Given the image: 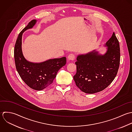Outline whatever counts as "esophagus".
Returning <instances> with one entry per match:
<instances>
[{"instance_id":"esophagus-1","label":"esophagus","mask_w":132,"mask_h":132,"mask_svg":"<svg viewBox=\"0 0 132 132\" xmlns=\"http://www.w3.org/2000/svg\"><path fill=\"white\" fill-rule=\"evenodd\" d=\"M75 55L72 53L69 54L67 56V59L69 61H73V60H75Z\"/></svg>"}]
</instances>
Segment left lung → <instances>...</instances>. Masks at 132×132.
Wrapping results in <instances>:
<instances>
[{
  "label": "left lung",
  "instance_id": "obj_1",
  "mask_svg": "<svg viewBox=\"0 0 132 132\" xmlns=\"http://www.w3.org/2000/svg\"><path fill=\"white\" fill-rule=\"evenodd\" d=\"M104 54L95 49L77 56V73L73 76L76 84L86 94H95L106 88L114 80L118 70L120 51L115 34L104 44Z\"/></svg>",
  "mask_w": 132,
  "mask_h": 132
}]
</instances>
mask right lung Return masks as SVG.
I'll return each mask as SVG.
<instances>
[{
    "mask_svg": "<svg viewBox=\"0 0 132 132\" xmlns=\"http://www.w3.org/2000/svg\"><path fill=\"white\" fill-rule=\"evenodd\" d=\"M37 20L33 19L20 32L14 48V59L17 71L23 82L30 88L41 90L51 84L57 72L66 63V57L49 59L39 63L28 61L22 51V36L26 30L32 29Z\"/></svg>",
    "mask_w": 132,
    "mask_h": 132,
    "instance_id": "add662e5",
    "label": "right lung"
}]
</instances>
